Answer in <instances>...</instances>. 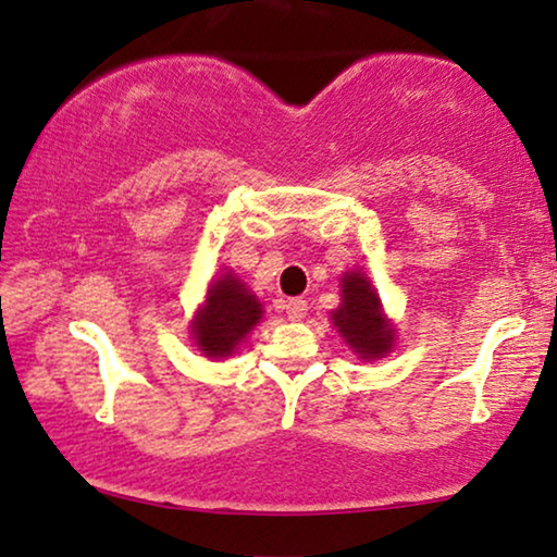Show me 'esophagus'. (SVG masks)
I'll return each instance as SVG.
<instances>
[{"mask_svg": "<svg viewBox=\"0 0 557 557\" xmlns=\"http://www.w3.org/2000/svg\"><path fill=\"white\" fill-rule=\"evenodd\" d=\"M285 312L289 320H302L308 315V302L302 297H289V300H285Z\"/></svg>", "mask_w": 557, "mask_h": 557, "instance_id": "esophagus-1", "label": "esophagus"}]
</instances>
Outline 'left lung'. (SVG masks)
I'll return each mask as SVG.
<instances>
[{
  "instance_id": "obj_1",
  "label": "left lung",
  "mask_w": 557,
  "mask_h": 557,
  "mask_svg": "<svg viewBox=\"0 0 557 557\" xmlns=\"http://www.w3.org/2000/svg\"><path fill=\"white\" fill-rule=\"evenodd\" d=\"M341 308L333 312V325L350 350L363 360L391 354L396 341L394 325L383 315L379 293L363 272H346L341 280Z\"/></svg>"
}]
</instances>
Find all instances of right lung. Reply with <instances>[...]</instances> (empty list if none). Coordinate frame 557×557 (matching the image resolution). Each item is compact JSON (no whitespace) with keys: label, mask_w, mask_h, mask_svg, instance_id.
<instances>
[{"label":"right lung","mask_w":557,"mask_h":557,"mask_svg":"<svg viewBox=\"0 0 557 557\" xmlns=\"http://www.w3.org/2000/svg\"><path fill=\"white\" fill-rule=\"evenodd\" d=\"M262 305L247 285L226 272L207 289V300L191 320L197 348L209 358L232 356L247 333L260 323Z\"/></svg>","instance_id":"obj_1"}]
</instances>
